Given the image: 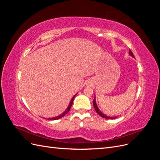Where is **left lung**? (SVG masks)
Listing matches in <instances>:
<instances>
[{
  "instance_id": "left-lung-1",
  "label": "left lung",
  "mask_w": 160,
  "mask_h": 160,
  "mask_svg": "<svg viewBox=\"0 0 160 160\" xmlns=\"http://www.w3.org/2000/svg\"><path fill=\"white\" fill-rule=\"evenodd\" d=\"M129 54L130 55H132L133 57H134V55H133V52L131 51V50L129 49ZM93 106H94V108H95V111L97 113H98L101 117H102V118H105V119H115V118H117V117H115V118H112V117H108V116H107V115H104L103 113H102L101 112V111H99V109H98V106H97V104H96V102H95V98L94 99V100L93 101Z\"/></svg>"
}]
</instances>
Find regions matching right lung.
<instances>
[{"mask_svg":"<svg viewBox=\"0 0 160 160\" xmlns=\"http://www.w3.org/2000/svg\"><path fill=\"white\" fill-rule=\"evenodd\" d=\"M75 95H74L73 96V98H72V99H71V101H70V103H69V106H68V108H67V109L65 111V112L64 113H62L61 115H59V116H57V117H56V118H49L48 119L49 120H55V119H60V118H62L63 117V116H65L67 113L69 112V110L71 109V106H72V102H73V99H74V98H75Z\"/></svg>","mask_w":160,"mask_h":160,"instance_id":"1","label":"right lung"}]
</instances>
